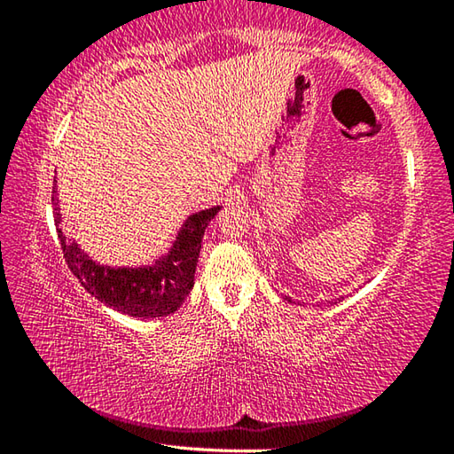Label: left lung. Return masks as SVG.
<instances>
[{
    "label": "left lung",
    "mask_w": 454,
    "mask_h": 454,
    "mask_svg": "<svg viewBox=\"0 0 454 454\" xmlns=\"http://www.w3.org/2000/svg\"><path fill=\"white\" fill-rule=\"evenodd\" d=\"M288 301H290V298H288Z\"/></svg>",
    "instance_id": "obj_1"
}]
</instances>
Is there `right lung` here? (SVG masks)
<instances>
[{
  "label": "right lung",
  "instance_id": "right-lung-1",
  "mask_svg": "<svg viewBox=\"0 0 454 454\" xmlns=\"http://www.w3.org/2000/svg\"><path fill=\"white\" fill-rule=\"evenodd\" d=\"M56 190L58 186H53L51 204L61 250H64L67 268L91 296L110 309L136 318H160L180 309L188 292L194 286L196 264L206 226L220 212L222 206L200 210L188 216L168 254L158 258L152 266L114 268L98 264L80 248L78 242L67 238L61 228Z\"/></svg>",
  "mask_w": 454,
  "mask_h": 454
}]
</instances>
